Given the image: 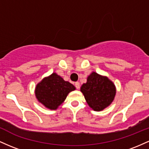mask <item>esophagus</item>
<instances>
[{
	"label": "esophagus",
	"instance_id": "1",
	"mask_svg": "<svg viewBox=\"0 0 149 149\" xmlns=\"http://www.w3.org/2000/svg\"><path fill=\"white\" fill-rule=\"evenodd\" d=\"M75 86H76V89H79L80 88V83L79 82H76V83H75Z\"/></svg>",
	"mask_w": 149,
	"mask_h": 149
}]
</instances>
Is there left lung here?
I'll use <instances>...</instances> for the list:
<instances>
[{"label": "left lung", "mask_w": 149, "mask_h": 149, "mask_svg": "<svg viewBox=\"0 0 149 149\" xmlns=\"http://www.w3.org/2000/svg\"><path fill=\"white\" fill-rule=\"evenodd\" d=\"M89 107L95 111H101L109 107L115 98V85L107 76L92 72L87 82L80 88Z\"/></svg>", "instance_id": "left-lung-1"}]
</instances>
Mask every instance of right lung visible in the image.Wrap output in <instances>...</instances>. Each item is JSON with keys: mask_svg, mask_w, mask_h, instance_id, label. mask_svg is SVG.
<instances>
[{"mask_svg": "<svg viewBox=\"0 0 149 149\" xmlns=\"http://www.w3.org/2000/svg\"><path fill=\"white\" fill-rule=\"evenodd\" d=\"M76 90L73 85L65 81L56 73L45 77L35 88L36 99L45 108L56 110L61 105L69 92Z\"/></svg>", "mask_w": 149, "mask_h": 149, "instance_id": "1", "label": "right lung"}]
</instances>
